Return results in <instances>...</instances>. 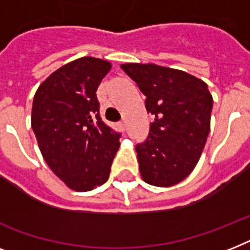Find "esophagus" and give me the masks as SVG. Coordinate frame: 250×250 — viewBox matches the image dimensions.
<instances>
[{
	"label": "esophagus",
	"instance_id": "1",
	"mask_svg": "<svg viewBox=\"0 0 250 250\" xmlns=\"http://www.w3.org/2000/svg\"><path fill=\"white\" fill-rule=\"evenodd\" d=\"M118 128L121 129V131H125V121H121V122H118Z\"/></svg>",
	"mask_w": 250,
	"mask_h": 250
}]
</instances>
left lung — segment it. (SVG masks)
Returning <instances> with one entry per match:
<instances>
[{"label":"left lung","mask_w":250,"mask_h":250,"mask_svg":"<svg viewBox=\"0 0 250 250\" xmlns=\"http://www.w3.org/2000/svg\"><path fill=\"white\" fill-rule=\"evenodd\" d=\"M122 70L146 96L154 115L149 135L136 145L143 180L171 187L193 171L210 131L213 97L208 84L182 70L154 63H125Z\"/></svg>","instance_id":"8db88e82"}]
</instances>
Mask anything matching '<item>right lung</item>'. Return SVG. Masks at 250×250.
<instances>
[{
    "instance_id": "add662e5",
    "label": "right lung",
    "mask_w": 250,
    "mask_h": 250,
    "mask_svg": "<svg viewBox=\"0 0 250 250\" xmlns=\"http://www.w3.org/2000/svg\"><path fill=\"white\" fill-rule=\"evenodd\" d=\"M107 61L83 57L50 74L37 88L31 125L50 170L76 192L109 179L121 135L100 117L97 88L110 71Z\"/></svg>"
}]
</instances>
